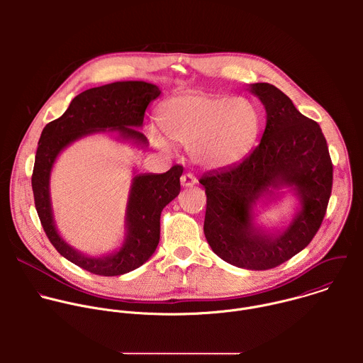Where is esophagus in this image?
Here are the masks:
<instances>
[{"mask_svg": "<svg viewBox=\"0 0 363 363\" xmlns=\"http://www.w3.org/2000/svg\"><path fill=\"white\" fill-rule=\"evenodd\" d=\"M196 184V178L192 175V174H184L181 177V185L184 188H188V186H192Z\"/></svg>", "mask_w": 363, "mask_h": 363, "instance_id": "obj_1", "label": "esophagus"}]
</instances>
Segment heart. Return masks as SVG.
I'll return each mask as SVG.
<instances>
[{
	"label": "heart",
	"instance_id": "heart-1",
	"mask_svg": "<svg viewBox=\"0 0 363 363\" xmlns=\"http://www.w3.org/2000/svg\"><path fill=\"white\" fill-rule=\"evenodd\" d=\"M157 122L165 138L191 145V158L196 164L223 168L241 160L250 149L260 129V112L244 97L191 91L167 99L158 109ZM162 135L147 132L155 146L168 150Z\"/></svg>",
	"mask_w": 363,
	"mask_h": 363
}]
</instances>
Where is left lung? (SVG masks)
<instances>
[{"instance_id": "obj_1", "label": "left lung", "mask_w": 363, "mask_h": 363, "mask_svg": "<svg viewBox=\"0 0 363 363\" xmlns=\"http://www.w3.org/2000/svg\"><path fill=\"white\" fill-rule=\"evenodd\" d=\"M250 91L266 109L262 140L237 165L205 174L203 234L224 262L247 270L274 269L313 240L326 214L333 165L318 122L301 115L280 89L254 83ZM290 187L301 208L283 232L269 233L252 223L256 201Z\"/></svg>"}]
</instances>
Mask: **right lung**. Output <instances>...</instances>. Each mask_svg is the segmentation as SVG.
<instances>
[{
    "instance_id": "obj_1",
    "label": "right lung",
    "mask_w": 363,
    "mask_h": 363,
    "mask_svg": "<svg viewBox=\"0 0 363 363\" xmlns=\"http://www.w3.org/2000/svg\"><path fill=\"white\" fill-rule=\"evenodd\" d=\"M161 94L158 86L146 82H116L77 94L67 111L45 125L41 132L31 177L34 203L45 235L73 264L99 276H121L146 263L155 252L161 234V213L178 196L184 168L172 167L165 174H139L132 179L126 206V237L111 254L90 257L69 245L57 233L50 201V174L60 152L74 140L97 133L116 132L118 139L146 146L138 129L145 111Z\"/></svg>"
}]
</instances>
